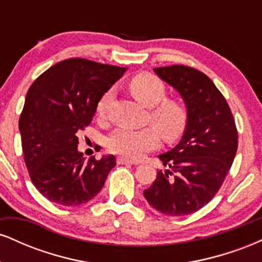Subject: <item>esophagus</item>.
Returning a JSON list of instances; mask_svg holds the SVG:
<instances>
[{
    "label": "esophagus",
    "mask_w": 262,
    "mask_h": 262,
    "mask_svg": "<svg viewBox=\"0 0 262 262\" xmlns=\"http://www.w3.org/2000/svg\"><path fill=\"white\" fill-rule=\"evenodd\" d=\"M117 164L118 165H135V162L129 160V159H125V158H118L117 159Z\"/></svg>",
    "instance_id": "obj_1"
}]
</instances>
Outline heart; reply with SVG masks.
<instances>
[{
	"mask_svg": "<svg viewBox=\"0 0 262 262\" xmlns=\"http://www.w3.org/2000/svg\"><path fill=\"white\" fill-rule=\"evenodd\" d=\"M128 87L135 100L150 107L148 122L155 128L117 129L108 138L107 148L113 154L137 160L158 148L160 144L159 133L167 143L179 140L187 128L188 111L181 101L166 98V86L154 74H137L129 81ZM111 97L112 92L107 91L98 102L97 116L100 118L106 117Z\"/></svg>",
	"mask_w": 262,
	"mask_h": 262,
	"instance_id": "b5f03b06",
	"label": "heart"
}]
</instances>
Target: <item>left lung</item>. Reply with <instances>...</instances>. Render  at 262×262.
Masks as SVG:
<instances>
[{"label": "left lung", "instance_id": "1", "mask_svg": "<svg viewBox=\"0 0 262 262\" xmlns=\"http://www.w3.org/2000/svg\"><path fill=\"white\" fill-rule=\"evenodd\" d=\"M175 87L188 111L181 141L159 155L166 171H158L144 197L156 210L179 217L197 212L217 194L237 150V130L229 104L206 74L185 65L155 68Z\"/></svg>", "mask_w": 262, "mask_h": 262}]
</instances>
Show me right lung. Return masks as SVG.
Masks as SVG:
<instances>
[{
	"label": "right lung",
	"mask_w": 262,
	"mask_h": 262,
	"mask_svg": "<svg viewBox=\"0 0 262 262\" xmlns=\"http://www.w3.org/2000/svg\"><path fill=\"white\" fill-rule=\"evenodd\" d=\"M124 71L71 58L53 65L29 87L19 117L23 156L33 185L52 202H89L116 166L113 155L86 161L77 151V133L91 124L101 97Z\"/></svg>",
	"instance_id": "right-lung-1"
}]
</instances>
